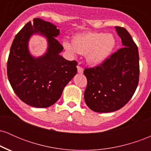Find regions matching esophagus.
I'll use <instances>...</instances> for the list:
<instances>
[{
    "label": "esophagus",
    "instance_id": "esophagus-1",
    "mask_svg": "<svg viewBox=\"0 0 151 151\" xmlns=\"http://www.w3.org/2000/svg\"><path fill=\"white\" fill-rule=\"evenodd\" d=\"M77 67L78 72H79V74H82L83 72H84V70H83V69H82V67H81L80 66H79V65H78Z\"/></svg>",
    "mask_w": 151,
    "mask_h": 151
}]
</instances>
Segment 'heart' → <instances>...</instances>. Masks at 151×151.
<instances>
[{
	"label": "heart",
	"instance_id": "heart-1",
	"mask_svg": "<svg viewBox=\"0 0 151 151\" xmlns=\"http://www.w3.org/2000/svg\"><path fill=\"white\" fill-rule=\"evenodd\" d=\"M116 46V39L111 33L89 32L74 36L72 43L67 40L63 41L64 48L72 56L78 53L85 55L86 60L91 65L103 63Z\"/></svg>",
	"mask_w": 151,
	"mask_h": 151
}]
</instances>
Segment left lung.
<instances>
[{
    "label": "left lung",
    "mask_w": 151,
    "mask_h": 151,
    "mask_svg": "<svg viewBox=\"0 0 151 151\" xmlns=\"http://www.w3.org/2000/svg\"><path fill=\"white\" fill-rule=\"evenodd\" d=\"M123 47L118 50L101 65L85 69L87 86L84 101L95 112L117 111L129 102L139 80L138 47L124 27H115Z\"/></svg>",
    "instance_id": "obj_1"
}]
</instances>
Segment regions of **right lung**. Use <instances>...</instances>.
Returning <instances> with one entry per match:
<instances>
[{"label": "right lung", "instance_id": "1", "mask_svg": "<svg viewBox=\"0 0 151 151\" xmlns=\"http://www.w3.org/2000/svg\"><path fill=\"white\" fill-rule=\"evenodd\" d=\"M35 34L48 40L46 52L38 58L32 56L28 49L29 40ZM59 34L56 25L34 18L22 27L12 43L7 64L8 80L20 99L31 106L47 108L56 103L77 72V62L60 55L63 47L56 39Z\"/></svg>", "mask_w": 151, "mask_h": 151}]
</instances>
